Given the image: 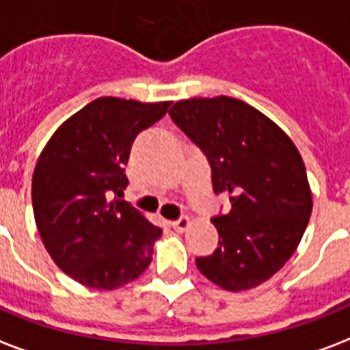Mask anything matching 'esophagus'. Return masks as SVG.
<instances>
[{"label": "esophagus", "instance_id": "obj_1", "mask_svg": "<svg viewBox=\"0 0 350 350\" xmlns=\"http://www.w3.org/2000/svg\"><path fill=\"white\" fill-rule=\"evenodd\" d=\"M189 226H191V218L189 217H180L172 222V228H174L176 231H185Z\"/></svg>", "mask_w": 350, "mask_h": 350}]
</instances>
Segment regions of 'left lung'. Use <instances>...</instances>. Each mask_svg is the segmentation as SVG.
I'll return each instance as SVG.
<instances>
[{"instance_id": "1", "label": "left lung", "mask_w": 350, "mask_h": 350, "mask_svg": "<svg viewBox=\"0 0 350 350\" xmlns=\"http://www.w3.org/2000/svg\"><path fill=\"white\" fill-rule=\"evenodd\" d=\"M211 165L213 191L231 209L213 217L218 247L196 257L209 281L229 292L258 286L293 255L312 213L299 152L275 122L233 97L189 98L169 111Z\"/></svg>"}]
</instances>
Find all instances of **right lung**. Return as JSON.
Wrapping results in <instances>:
<instances>
[{
	"mask_svg": "<svg viewBox=\"0 0 350 350\" xmlns=\"http://www.w3.org/2000/svg\"><path fill=\"white\" fill-rule=\"evenodd\" d=\"M170 103L100 97L58 128L33 174V209L45 250L64 273L113 290L148 268L163 229L121 200L124 165L139 132Z\"/></svg>",
	"mask_w": 350,
	"mask_h": 350,
	"instance_id": "right-lung-1",
	"label": "right lung"
}]
</instances>
